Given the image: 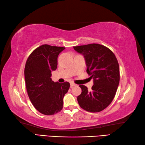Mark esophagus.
Returning a JSON list of instances; mask_svg holds the SVG:
<instances>
[{"instance_id":"esophagus-1","label":"esophagus","mask_w":145,"mask_h":145,"mask_svg":"<svg viewBox=\"0 0 145 145\" xmlns=\"http://www.w3.org/2000/svg\"><path fill=\"white\" fill-rule=\"evenodd\" d=\"M77 86V84H75V83H73V82H71L70 83V87L71 88H73V86Z\"/></svg>"}]
</instances>
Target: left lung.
<instances>
[{
    "mask_svg": "<svg viewBox=\"0 0 145 145\" xmlns=\"http://www.w3.org/2000/svg\"><path fill=\"white\" fill-rule=\"evenodd\" d=\"M73 48L84 56L86 72L94 82L91 91L85 86H79L82 93L77 97L78 104L88 112L102 111L112 102L118 87L120 67L116 56L109 48L97 43Z\"/></svg>",
    "mask_w": 145,
    "mask_h": 145,
    "instance_id": "1",
    "label": "left lung"
}]
</instances>
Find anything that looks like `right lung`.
<instances>
[{"mask_svg":"<svg viewBox=\"0 0 145 145\" xmlns=\"http://www.w3.org/2000/svg\"><path fill=\"white\" fill-rule=\"evenodd\" d=\"M65 47L42 45L27 59L24 75L26 89L34 107L41 114L52 115L63 109V97L70 83L54 82L51 72L57 67V57Z\"/></svg>","mask_w":145,"mask_h":145,"instance_id":"obj_1","label":"right lung"}]
</instances>
